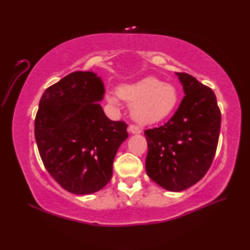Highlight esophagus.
I'll list each match as a JSON object with an SVG mask.
<instances>
[{"mask_svg":"<svg viewBox=\"0 0 250 250\" xmlns=\"http://www.w3.org/2000/svg\"><path fill=\"white\" fill-rule=\"evenodd\" d=\"M128 131L131 132V133H141V128L138 126V125H134V124H131L129 125V127H128Z\"/></svg>","mask_w":250,"mask_h":250,"instance_id":"obj_1","label":"esophagus"}]
</instances>
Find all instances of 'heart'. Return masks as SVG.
<instances>
[{
    "instance_id": "b5f03b06",
    "label": "heart",
    "mask_w": 250,
    "mask_h": 250,
    "mask_svg": "<svg viewBox=\"0 0 250 250\" xmlns=\"http://www.w3.org/2000/svg\"><path fill=\"white\" fill-rule=\"evenodd\" d=\"M121 99L131 104V115L141 123H155L169 117L179 101L177 88L155 77H146L118 88ZM107 101L118 103L116 96L107 95Z\"/></svg>"
}]
</instances>
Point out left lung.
Wrapping results in <instances>:
<instances>
[{
    "label": "left lung",
    "instance_id": "1",
    "mask_svg": "<svg viewBox=\"0 0 250 250\" xmlns=\"http://www.w3.org/2000/svg\"><path fill=\"white\" fill-rule=\"evenodd\" d=\"M186 96L167 123L145 130L147 175L166 190L180 192L208 171L218 146L221 111L210 87L176 73Z\"/></svg>",
    "mask_w": 250,
    "mask_h": 250
}]
</instances>
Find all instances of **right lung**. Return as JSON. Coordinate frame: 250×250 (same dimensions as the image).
I'll use <instances>...</instances> for the list:
<instances>
[{"label":"right lung","mask_w":250,"mask_h":250,"mask_svg":"<svg viewBox=\"0 0 250 250\" xmlns=\"http://www.w3.org/2000/svg\"><path fill=\"white\" fill-rule=\"evenodd\" d=\"M104 85L93 72H74L42 94L34 122L44 168L64 190L86 195L112 176L117 151L127 138L124 121L103 111Z\"/></svg>","instance_id":"1"}]
</instances>
